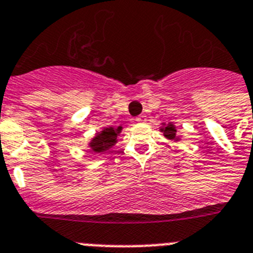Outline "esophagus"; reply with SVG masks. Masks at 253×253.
Instances as JSON below:
<instances>
[{
    "label": "esophagus",
    "mask_w": 253,
    "mask_h": 253,
    "mask_svg": "<svg viewBox=\"0 0 253 253\" xmlns=\"http://www.w3.org/2000/svg\"><path fill=\"white\" fill-rule=\"evenodd\" d=\"M136 121H137V122H145V121H146V116H145V115L137 116V117H136Z\"/></svg>",
    "instance_id": "esophagus-1"
}]
</instances>
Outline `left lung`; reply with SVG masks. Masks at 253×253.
I'll list each match as a JSON object with an SVG mask.
<instances>
[{"label":"left lung","mask_w":253,"mask_h":253,"mask_svg":"<svg viewBox=\"0 0 253 253\" xmlns=\"http://www.w3.org/2000/svg\"><path fill=\"white\" fill-rule=\"evenodd\" d=\"M161 131L164 132V136H165L166 138H169V140H176V137H175V135H176V129H175V127L172 126L171 124L165 126L164 128H161Z\"/></svg>","instance_id":"left-lung-1"}]
</instances>
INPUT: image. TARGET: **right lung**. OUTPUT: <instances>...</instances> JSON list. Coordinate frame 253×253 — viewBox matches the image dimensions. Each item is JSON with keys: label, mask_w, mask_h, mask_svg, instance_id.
Returning a JSON list of instances; mask_svg holds the SVG:
<instances>
[{"label": "right lung", "mask_w": 253, "mask_h": 253, "mask_svg": "<svg viewBox=\"0 0 253 253\" xmlns=\"http://www.w3.org/2000/svg\"><path fill=\"white\" fill-rule=\"evenodd\" d=\"M122 127L118 128H113V127H108L101 131V133L95 136L89 143L90 147L94 152H103L112 147L116 142H117V136L121 132Z\"/></svg>", "instance_id": "right-lung-1"}]
</instances>
